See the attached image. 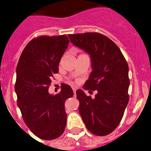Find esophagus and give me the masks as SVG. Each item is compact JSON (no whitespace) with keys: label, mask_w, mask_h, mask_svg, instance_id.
<instances>
[{"label":"esophagus","mask_w":151,"mask_h":151,"mask_svg":"<svg viewBox=\"0 0 151 151\" xmlns=\"http://www.w3.org/2000/svg\"><path fill=\"white\" fill-rule=\"evenodd\" d=\"M73 91H74V96H76V88H73Z\"/></svg>","instance_id":"1"}]
</instances>
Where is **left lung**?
<instances>
[{
	"label": "left lung",
	"mask_w": 151,
	"mask_h": 151,
	"mask_svg": "<svg viewBox=\"0 0 151 151\" xmlns=\"http://www.w3.org/2000/svg\"><path fill=\"white\" fill-rule=\"evenodd\" d=\"M68 37L91 58L92 71L83 88L98 91L92 99L77 90L79 112L91 133L106 136L120 124L129 102L127 63L116 44L101 33L69 34Z\"/></svg>",
	"instance_id": "left-lung-1"
}]
</instances>
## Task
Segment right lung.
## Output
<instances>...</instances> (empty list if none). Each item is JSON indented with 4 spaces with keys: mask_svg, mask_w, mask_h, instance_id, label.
I'll list each match as a JSON object with an SVG mask.
<instances>
[{
    "mask_svg": "<svg viewBox=\"0 0 151 151\" xmlns=\"http://www.w3.org/2000/svg\"><path fill=\"white\" fill-rule=\"evenodd\" d=\"M68 44L65 35L38 36L27 45L17 65V105L31 132L45 140L55 139L63 133L67 121L65 102L74 95L72 88L65 83L58 94L48 93Z\"/></svg>",
    "mask_w": 151,
    "mask_h": 151,
    "instance_id": "right-lung-1",
    "label": "right lung"
}]
</instances>
